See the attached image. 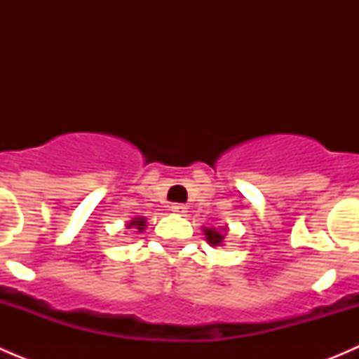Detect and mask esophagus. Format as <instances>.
Wrapping results in <instances>:
<instances>
[{
	"label": "esophagus",
	"mask_w": 359,
	"mask_h": 359,
	"mask_svg": "<svg viewBox=\"0 0 359 359\" xmlns=\"http://www.w3.org/2000/svg\"><path fill=\"white\" fill-rule=\"evenodd\" d=\"M170 210H172L173 213H177V215H187V206L180 205V203H173V205L170 206Z\"/></svg>",
	"instance_id": "obj_1"
}]
</instances>
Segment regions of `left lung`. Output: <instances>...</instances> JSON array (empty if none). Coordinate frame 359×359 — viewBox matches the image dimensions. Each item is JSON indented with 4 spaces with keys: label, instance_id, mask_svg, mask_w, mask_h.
Listing matches in <instances>:
<instances>
[{
    "label": "left lung",
    "instance_id": "1",
    "mask_svg": "<svg viewBox=\"0 0 359 359\" xmlns=\"http://www.w3.org/2000/svg\"><path fill=\"white\" fill-rule=\"evenodd\" d=\"M203 234H205L206 243H208L210 247H222L224 240H226L227 236V226L203 227Z\"/></svg>",
    "mask_w": 359,
    "mask_h": 359
}]
</instances>
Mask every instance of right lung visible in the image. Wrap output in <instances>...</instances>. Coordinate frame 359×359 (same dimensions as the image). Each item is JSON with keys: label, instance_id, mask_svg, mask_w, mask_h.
<instances>
[{"label": "right lung", "instance_id": "obj_1", "mask_svg": "<svg viewBox=\"0 0 359 359\" xmlns=\"http://www.w3.org/2000/svg\"><path fill=\"white\" fill-rule=\"evenodd\" d=\"M147 226V219L146 217H133L128 224H126V229H135V233H142Z\"/></svg>", "mask_w": 359, "mask_h": 359}]
</instances>
